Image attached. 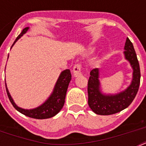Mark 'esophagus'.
Masks as SVG:
<instances>
[{
    "label": "esophagus",
    "mask_w": 146,
    "mask_h": 146,
    "mask_svg": "<svg viewBox=\"0 0 146 146\" xmlns=\"http://www.w3.org/2000/svg\"><path fill=\"white\" fill-rule=\"evenodd\" d=\"M73 76L74 77H77L79 76H80L82 73H81V65L79 64H76L74 67H73Z\"/></svg>",
    "instance_id": "1"
}]
</instances>
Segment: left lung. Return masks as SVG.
<instances>
[{
	"mask_svg": "<svg viewBox=\"0 0 146 146\" xmlns=\"http://www.w3.org/2000/svg\"><path fill=\"white\" fill-rule=\"evenodd\" d=\"M124 58L133 69V76L129 86L116 94H106L102 90L99 69L90 72L88 82V104L94 113L98 115H111L124 110L136 97L140 83V69L133 43L127 38L123 51Z\"/></svg>",
	"mask_w": 146,
	"mask_h": 146,
	"instance_id": "8db88e82",
	"label": "left lung"
}]
</instances>
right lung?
<instances>
[{"label":"right lung","instance_id":"obj_1","mask_svg":"<svg viewBox=\"0 0 146 146\" xmlns=\"http://www.w3.org/2000/svg\"><path fill=\"white\" fill-rule=\"evenodd\" d=\"M29 29V27H26L23 29L22 33L18 35V37L16 38L15 42H13L12 47L25 33H27ZM12 47H11V48H12ZM8 57H9V55H8ZM70 80L71 73L70 70H65L62 71L57 79V82L55 83L53 92H51L50 96L41 105L33 109H24L17 106L13 99V98L10 96L6 82L5 86L8 98L16 110L29 117L35 118V119H48V118L52 117L57 114L61 110L62 108L64 107L66 91H67V88H68L69 83L70 82Z\"/></svg>","mask_w":146,"mask_h":146}]
</instances>
